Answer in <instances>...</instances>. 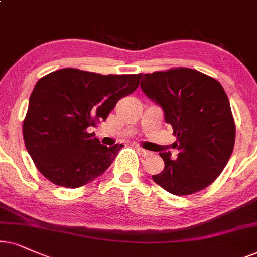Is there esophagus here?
<instances>
[{
    "label": "esophagus",
    "mask_w": 257,
    "mask_h": 257,
    "mask_svg": "<svg viewBox=\"0 0 257 257\" xmlns=\"http://www.w3.org/2000/svg\"><path fill=\"white\" fill-rule=\"evenodd\" d=\"M138 152L140 153V155H142L144 158H147V157H152L153 153L149 152V151H146V149L141 148V147H138Z\"/></svg>",
    "instance_id": "34e87169"
}]
</instances>
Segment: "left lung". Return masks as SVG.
Instances as JSON below:
<instances>
[{"instance_id":"8db88e82","label":"left lung","mask_w":257,"mask_h":257,"mask_svg":"<svg viewBox=\"0 0 257 257\" xmlns=\"http://www.w3.org/2000/svg\"><path fill=\"white\" fill-rule=\"evenodd\" d=\"M141 89L162 106L179 152L175 160L170 152L160 153L165 168L153 180L175 196L206 188L222 173L235 146V119L223 86L199 71L177 67L144 74Z\"/></svg>"}]
</instances>
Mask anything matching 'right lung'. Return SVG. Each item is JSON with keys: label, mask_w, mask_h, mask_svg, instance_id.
<instances>
[{"label": "right lung", "mask_w": 257, "mask_h": 257, "mask_svg": "<svg viewBox=\"0 0 257 257\" xmlns=\"http://www.w3.org/2000/svg\"><path fill=\"white\" fill-rule=\"evenodd\" d=\"M141 77L69 67L40 78L22 122L26 148L38 171L66 188L84 186L104 173L123 145H100L90 129L138 89Z\"/></svg>", "instance_id": "obj_1"}]
</instances>
